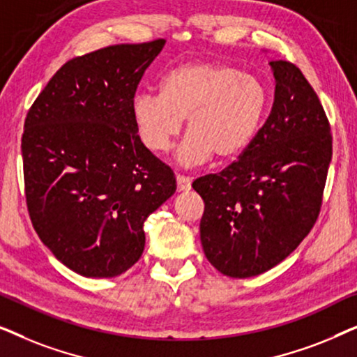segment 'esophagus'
<instances>
[{"instance_id": "obj_1", "label": "esophagus", "mask_w": 357, "mask_h": 357, "mask_svg": "<svg viewBox=\"0 0 357 357\" xmlns=\"http://www.w3.org/2000/svg\"><path fill=\"white\" fill-rule=\"evenodd\" d=\"M192 188V180L183 175H177V190L178 192H188Z\"/></svg>"}]
</instances>
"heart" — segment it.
I'll use <instances>...</instances> for the list:
<instances>
[{"instance_id": "obj_1", "label": "heart", "mask_w": 357, "mask_h": 357, "mask_svg": "<svg viewBox=\"0 0 357 357\" xmlns=\"http://www.w3.org/2000/svg\"><path fill=\"white\" fill-rule=\"evenodd\" d=\"M270 96L257 76L218 63H187L164 76L162 94L138 92L131 116L141 143L164 153L183 128L178 162L193 167L213 155L226 162L242 155L257 138Z\"/></svg>"}]
</instances>
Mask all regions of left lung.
<instances>
[{"mask_svg":"<svg viewBox=\"0 0 357 357\" xmlns=\"http://www.w3.org/2000/svg\"><path fill=\"white\" fill-rule=\"evenodd\" d=\"M275 102L238 160L192 187L204 202L199 238L231 278L261 275L296 250L319 218L331 162L330 125L299 68L270 61Z\"/></svg>","mask_w":357,"mask_h":357,"instance_id":"obj_1","label":"left lung"}]
</instances>
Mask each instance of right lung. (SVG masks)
Returning a JSON list of instances; mask_svg holds the SVG:
<instances>
[{"mask_svg":"<svg viewBox=\"0 0 357 357\" xmlns=\"http://www.w3.org/2000/svg\"><path fill=\"white\" fill-rule=\"evenodd\" d=\"M165 40L112 45L73 58L29 110L24 182L32 226L58 261L115 278L144 250V221L177 190L141 143L131 100Z\"/></svg>","mask_w":357,"mask_h":357,"instance_id":"1","label":"right lung"}]
</instances>
